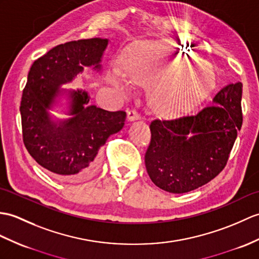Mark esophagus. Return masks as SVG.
Listing matches in <instances>:
<instances>
[{"instance_id":"obj_1","label":"esophagus","mask_w":259,"mask_h":259,"mask_svg":"<svg viewBox=\"0 0 259 259\" xmlns=\"http://www.w3.org/2000/svg\"><path fill=\"white\" fill-rule=\"evenodd\" d=\"M127 117H128L129 121H135V120H138V119L141 118L140 113L138 112L137 110H130V111H128V116Z\"/></svg>"}]
</instances>
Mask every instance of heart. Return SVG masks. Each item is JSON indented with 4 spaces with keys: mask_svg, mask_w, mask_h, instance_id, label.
I'll list each match as a JSON object with an SVG mask.
<instances>
[{
    "mask_svg": "<svg viewBox=\"0 0 259 259\" xmlns=\"http://www.w3.org/2000/svg\"><path fill=\"white\" fill-rule=\"evenodd\" d=\"M179 53L163 41L141 43L132 48L121 63L123 73L137 82L149 83L159 78L152 83L150 96L154 107L166 115L185 110L202 98L214 82L212 69L201 64L166 73L181 59Z\"/></svg>",
    "mask_w": 259,
    "mask_h": 259,
    "instance_id": "heart-1",
    "label": "heart"
}]
</instances>
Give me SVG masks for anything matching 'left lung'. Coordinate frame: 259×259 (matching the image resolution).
<instances>
[{
    "label": "left lung",
    "mask_w": 259,
    "mask_h": 259,
    "mask_svg": "<svg viewBox=\"0 0 259 259\" xmlns=\"http://www.w3.org/2000/svg\"><path fill=\"white\" fill-rule=\"evenodd\" d=\"M242 88L239 81L223 87L194 115L152 120L144 162L158 188L186 193L224 169L243 123Z\"/></svg>",
    "instance_id": "1"
}]
</instances>
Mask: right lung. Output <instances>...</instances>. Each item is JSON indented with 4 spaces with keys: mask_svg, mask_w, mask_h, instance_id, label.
<instances>
[{
    "mask_svg": "<svg viewBox=\"0 0 259 259\" xmlns=\"http://www.w3.org/2000/svg\"><path fill=\"white\" fill-rule=\"evenodd\" d=\"M107 38H90L57 45L37 58L28 71L21 100L23 142L28 153L57 177L81 181L99 166V149L123 128L127 113L88 106L86 92H70L71 118L55 122L48 109L63 83L73 80L83 66L100 70Z\"/></svg>",
    "mask_w": 259,
    "mask_h": 259,
    "instance_id": "add662e5",
    "label": "right lung"
}]
</instances>
